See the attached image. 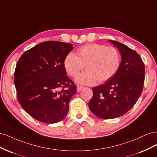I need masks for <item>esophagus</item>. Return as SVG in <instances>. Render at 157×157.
Wrapping results in <instances>:
<instances>
[{
    "mask_svg": "<svg viewBox=\"0 0 157 157\" xmlns=\"http://www.w3.org/2000/svg\"><path fill=\"white\" fill-rule=\"evenodd\" d=\"M84 88V86H77V92H80L81 91V90H82Z\"/></svg>",
    "mask_w": 157,
    "mask_h": 157,
    "instance_id": "34e87169",
    "label": "esophagus"
}]
</instances>
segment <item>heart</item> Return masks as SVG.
<instances>
[{
    "label": "heart",
    "mask_w": 157,
    "mask_h": 157,
    "mask_svg": "<svg viewBox=\"0 0 157 157\" xmlns=\"http://www.w3.org/2000/svg\"><path fill=\"white\" fill-rule=\"evenodd\" d=\"M78 56L73 52L65 56L64 67L71 77H76L86 65L87 70L76 78V82L93 85L98 80L105 82L112 78L119 69L121 56L114 47L92 43L84 45L77 50Z\"/></svg>",
    "instance_id": "heart-1"
}]
</instances>
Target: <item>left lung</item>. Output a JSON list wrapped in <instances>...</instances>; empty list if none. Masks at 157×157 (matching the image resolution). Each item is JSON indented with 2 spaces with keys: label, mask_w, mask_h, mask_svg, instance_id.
I'll list each match as a JSON object with an SVG mask.
<instances>
[{
  "label": "left lung",
  "mask_w": 157,
  "mask_h": 157,
  "mask_svg": "<svg viewBox=\"0 0 157 157\" xmlns=\"http://www.w3.org/2000/svg\"><path fill=\"white\" fill-rule=\"evenodd\" d=\"M109 41L120 52L121 67L112 78L93 88L88 103L94 115L103 119L121 117L130 110L141 94L145 80V65L140 55L119 42Z\"/></svg>",
  "instance_id": "1"
}]
</instances>
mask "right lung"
<instances>
[{"label":"right lung","mask_w":157,"mask_h":157,"mask_svg":"<svg viewBox=\"0 0 157 157\" xmlns=\"http://www.w3.org/2000/svg\"><path fill=\"white\" fill-rule=\"evenodd\" d=\"M73 45L59 41L42 42L19 59L14 84L19 103L35 119L47 124L62 121L77 86L67 76L64 59Z\"/></svg>","instance_id":"obj_1"}]
</instances>
